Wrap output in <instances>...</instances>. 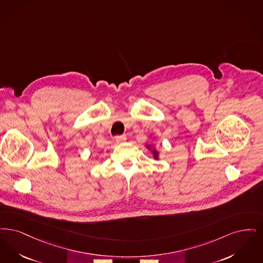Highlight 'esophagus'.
Instances as JSON below:
<instances>
[{"mask_svg":"<svg viewBox=\"0 0 263 263\" xmlns=\"http://www.w3.org/2000/svg\"><path fill=\"white\" fill-rule=\"evenodd\" d=\"M126 136H118V137H116V141H117L118 143H122V142L126 141Z\"/></svg>","mask_w":263,"mask_h":263,"instance_id":"34e87169","label":"esophagus"}]
</instances>
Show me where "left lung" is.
I'll list each match as a JSON object with an SVG mask.
<instances>
[{
  "label": "left lung",
  "mask_w": 263,
  "mask_h": 263,
  "mask_svg": "<svg viewBox=\"0 0 263 263\" xmlns=\"http://www.w3.org/2000/svg\"><path fill=\"white\" fill-rule=\"evenodd\" d=\"M145 146L151 152L152 157H153L154 160H159L160 159V153H159V151L157 150V148L155 147L154 144H145Z\"/></svg>",
  "instance_id": "1"
}]
</instances>
